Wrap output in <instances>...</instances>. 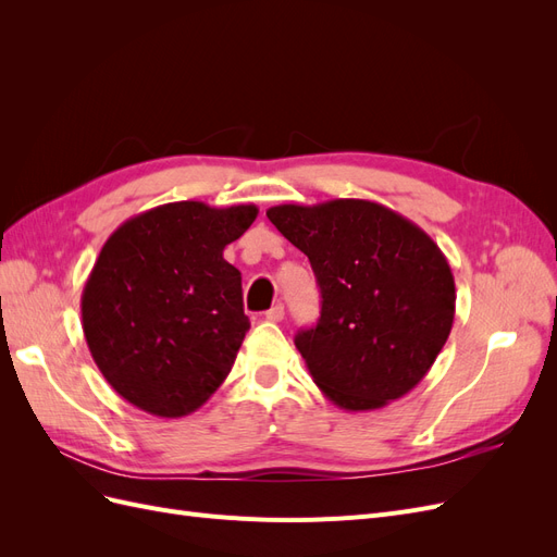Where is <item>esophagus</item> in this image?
<instances>
[{
  "instance_id": "1",
  "label": "esophagus",
  "mask_w": 557,
  "mask_h": 557,
  "mask_svg": "<svg viewBox=\"0 0 557 557\" xmlns=\"http://www.w3.org/2000/svg\"><path fill=\"white\" fill-rule=\"evenodd\" d=\"M283 315H285V309H283V305H276V307H272V309H269V311L264 313V318L269 320V323H281Z\"/></svg>"
}]
</instances>
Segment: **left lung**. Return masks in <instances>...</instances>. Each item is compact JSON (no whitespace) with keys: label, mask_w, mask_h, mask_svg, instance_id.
Masks as SVG:
<instances>
[{"label":"left lung","mask_w":557,"mask_h":557,"mask_svg":"<svg viewBox=\"0 0 557 557\" xmlns=\"http://www.w3.org/2000/svg\"><path fill=\"white\" fill-rule=\"evenodd\" d=\"M311 262L320 320L295 336L313 383L344 411H374L423 381L455 315L442 248L409 218L369 199L267 209Z\"/></svg>","instance_id":"left-lung-1"}]
</instances>
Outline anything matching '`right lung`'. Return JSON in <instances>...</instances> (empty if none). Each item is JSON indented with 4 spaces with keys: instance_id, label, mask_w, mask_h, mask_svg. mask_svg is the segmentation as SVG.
Masks as SVG:
<instances>
[{
    "instance_id": "1",
    "label": "right lung",
    "mask_w": 557,
    "mask_h": 557,
    "mask_svg": "<svg viewBox=\"0 0 557 557\" xmlns=\"http://www.w3.org/2000/svg\"><path fill=\"white\" fill-rule=\"evenodd\" d=\"M258 218L256 205L172 201L117 227L81 295L99 372L134 407L181 418L205 404L250 327L242 274L223 250Z\"/></svg>"
}]
</instances>
